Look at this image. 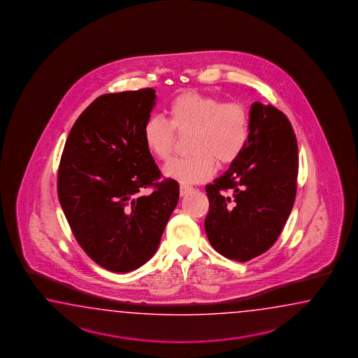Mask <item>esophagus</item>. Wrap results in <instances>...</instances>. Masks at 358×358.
Instances as JSON below:
<instances>
[{"instance_id": "obj_1", "label": "esophagus", "mask_w": 358, "mask_h": 358, "mask_svg": "<svg viewBox=\"0 0 358 358\" xmlns=\"http://www.w3.org/2000/svg\"><path fill=\"white\" fill-rule=\"evenodd\" d=\"M192 190H193V188L189 187V185H180V196L184 197V196H187L188 193H190Z\"/></svg>"}]
</instances>
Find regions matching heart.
<instances>
[{"label": "heart", "mask_w": 358, "mask_h": 358, "mask_svg": "<svg viewBox=\"0 0 358 358\" xmlns=\"http://www.w3.org/2000/svg\"><path fill=\"white\" fill-rule=\"evenodd\" d=\"M169 120L150 116L143 125V142L155 159L169 161L174 152L176 134H188L190 155L171 161L165 176L182 184L205 182L216 162L227 166L243 152L250 137V115L239 102L197 91L179 93L166 107Z\"/></svg>", "instance_id": "b5f03b06"}]
</instances>
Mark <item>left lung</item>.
<instances>
[{
  "instance_id": "left-lung-1",
  "label": "left lung",
  "mask_w": 358,
  "mask_h": 358,
  "mask_svg": "<svg viewBox=\"0 0 358 358\" xmlns=\"http://www.w3.org/2000/svg\"><path fill=\"white\" fill-rule=\"evenodd\" d=\"M297 176V139L288 117L271 105L252 103L243 152L206 185L205 229L213 248L239 262L266 252L289 217Z\"/></svg>"
}]
</instances>
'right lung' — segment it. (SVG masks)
Here are the masks:
<instances>
[{
    "instance_id": "right-lung-1",
    "label": "right lung",
    "mask_w": 358,
    "mask_h": 358,
    "mask_svg": "<svg viewBox=\"0 0 358 358\" xmlns=\"http://www.w3.org/2000/svg\"><path fill=\"white\" fill-rule=\"evenodd\" d=\"M152 88L94 99L69 133L57 194L76 242L99 266L128 273L152 257L179 199L143 142ZM152 186L153 193L141 192Z\"/></svg>"
}]
</instances>
